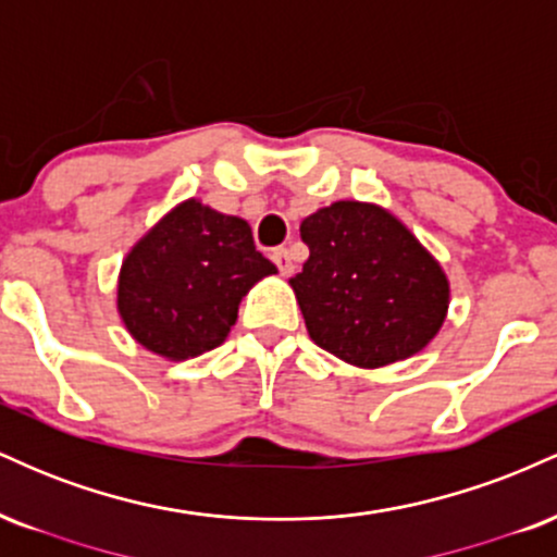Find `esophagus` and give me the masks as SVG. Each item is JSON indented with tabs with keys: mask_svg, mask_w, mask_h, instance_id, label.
Returning a JSON list of instances; mask_svg holds the SVG:
<instances>
[{
	"mask_svg": "<svg viewBox=\"0 0 557 557\" xmlns=\"http://www.w3.org/2000/svg\"><path fill=\"white\" fill-rule=\"evenodd\" d=\"M272 261L277 264V270L283 277H287V274H293V257L287 248H277V251H272Z\"/></svg>",
	"mask_w": 557,
	"mask_h": 557,
	"instance_id": "esophagus-1",
	"label": "esophagus"
}]
</instances>
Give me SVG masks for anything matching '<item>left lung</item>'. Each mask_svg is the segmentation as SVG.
I'll list each match as a JSON object with an SVG mask.
<instances>
[{"label": "left lung", "instance_id": "1", "mask_svg": "<svg viewBox=\"0 0 557 557\" xmlns=\"http://www.w3.org/2000/svg\"><path fill=\"white\" fill-rule=\"evenodd\" d=\"M309 246L290 277L309 337L359 369H380L424 350L443 330L450 280L389 209L335 201L300 222Z\"/></svg>", "mask_w": 557, "mask_h": 557}]
</instances>
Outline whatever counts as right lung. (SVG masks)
<instances>
[{
  "label": "right lung",
  "mask_w": 557,
  "mask_h": 557,
  "mask_svg": "<svg viewBox=\"0 0 557 557\" xmlns=\"http://www.w3.org/2000/svg\"><path fill=\"white\" fill-rule=\"evenodd\" d=\"M270 274L277 267L257 251L243 216L185 198L127 251L117 314L151 354L196 359L227 341L243 296Z\"/></svg>",
  "instance_id": "right-lung-1"
}]
</instances>
